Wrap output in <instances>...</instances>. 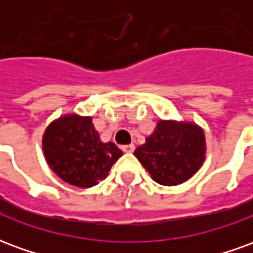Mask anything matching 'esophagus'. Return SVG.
Segmentation results:
<instances>
[{
  "label": "esophagus",
  "mask_w": 253,
  "mask_h": 253,
  "mask_svg": "<svg viewBox=\"0 0 253 253\" xmlns=\"http://www.w3.org/2000/svg\"><path fill=\"white\" fill-rule=\"evenodd\" d=\"M134 149H135V146L134 145H125V146H122V150L125 152V153H132L134 152Z\"/></svg>",
  "instance_id": "obj_1"
}]
</instances>
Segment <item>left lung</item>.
Masks as SVG:
<instances>
[{
    "label": "left lung",
    "instance_id": "1",
    "mask_svg": "<svg viewBox=\"0 0 253 253\" xmlns=\"http://www.w3.org/2000/svg\"><path fill=\"white\" fill-rule=\"evenodd\" d=\"M135 157L161 186H177L199 170L206 157L205 132L196 123L159 121Z\"/></svg>",
    "mask_w": 253,
    "mask_h": 253
}]
</instances>
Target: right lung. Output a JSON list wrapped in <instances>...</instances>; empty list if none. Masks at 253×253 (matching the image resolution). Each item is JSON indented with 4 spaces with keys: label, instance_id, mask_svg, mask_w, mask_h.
I'll list each match as a JSON object with an SVG mask.
<instances>
[{
    "label": "right lung",
    "instance_id": "right-lung-1",
    "mask_svg": "<svg viewBox=\"0 0 253 253\" xmlns=\"http://www.w3.org/2000/svg\"><path fill=\"white\" fill-rule=\"evenodd\" d=\"M47 164L65 183L89 188L108 176L122 150L114 142H101L92 118L77 114L59 116L43 135Z\"/></svg>",
    "mask_w": 253,
    "mask_h": 253
}]
</instances>
